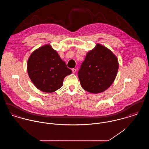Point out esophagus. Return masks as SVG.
<instances>
[{"mask_svg":"<svg viewBox=\"0 0 149 149\" xmlns=\"http://www.w3.org/2000/svg\"><path fill=\"white\" fill-rule=\"evenodd\" d=\"M72 72H73V73H75V72H76V69L73 68V69H72Z\"/></svg>","mask_w":149,"mask_h":149,"instance_id":"1","label":"esophagus"}]
</instances>
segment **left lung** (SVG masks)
Listing matches in <instances>:
<instances>
[{"label": "left lung", "mask_w": 149, "mask_h": 149, "mask_svg": "<svg viewBox=\"0 0 149 149\" xmlns=\"http://www.w3.org/2000/svg\"><path fill=\"white\" fill-rule=\"evenodd\" d=\"M119 68L117 57L106 47L96 44L89 52L78 72L82 88L90 93H99L114 81Z\"/></svg>", "instance_id": "obj_1"}]
</instances>
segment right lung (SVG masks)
Returning <instances> with one entry per match:
<instances>
[{
    "label": "right lung",
    "instance_id": "add662e5",
    "mask_svg": "<svg viewBox=\"0 0 149 149\" xmlns=\"http://www.w3.org/2000/svg\"><path fill=\"white\" fill-rule=\"evenodd\" d=\"M27 73L38 89L52 93L60 89L64 78L72 73L57 52L50 45H45L34 51L29 58Z\"/></svg>",
    "mask_w": 149,
    "mask_h": 149
}]
</instances>
